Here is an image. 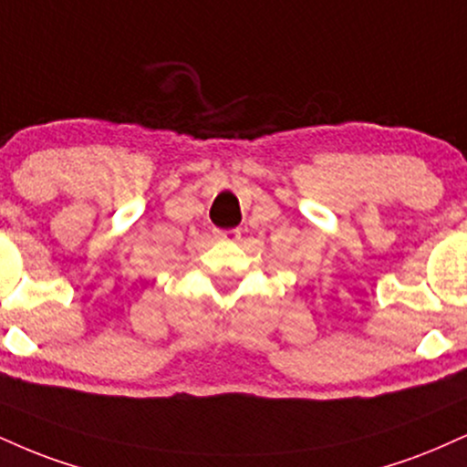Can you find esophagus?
Wrapping results in <instances>:
<instances>
[{"instance_id":"1","label":"esophagus","mask_w":467,"mask_h":467,"mask_svg":"<svg viewBox=\"0 0 467 467\" xmlns=\"http://www.w3.org/2000/svg\"><path fill=\"white\" fill-rule=\"evenodd\" d=\"M215 239H219V241H239L241 233H239V230H215Z\"/></svg>"}]
</instances>
